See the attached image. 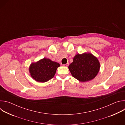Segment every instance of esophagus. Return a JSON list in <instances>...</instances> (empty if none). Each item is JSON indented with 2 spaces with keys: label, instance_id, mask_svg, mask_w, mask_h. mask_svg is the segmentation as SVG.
I'll use <instances>...</instances> for the list:
<instances>
[{
  "label": "esophagus",
  "instance_id": "34e87169",
  "mask_svg": "<svg viewBox=\"0 0 125 125\" xmlns=\"http://www.w3.org/2000/svg\"><path fill=\"white\" fill-rule=\"evenodd\" d=\"M64 66H65V67H68V66H69V63H66V64H64V65H63Z\"/></svg>",
  "mask_w": 125,
  "mask_h": 125
}]
</instances>
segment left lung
Returning a JSON list of instances; mask_svg holds the SVG:
<instances>
[{
  "instance_id": "obj_1",
  "label": "left lung",
  "mask_w": 125,
  "mask_h": 125,
  "mask_svg": "<svg viewBox=\"0 0 125 125\" xmlns=\"http://www.w3.org/2000/svg\"><path fill=\"white\" fill-rule=\"evenodd\" d=\"M100 67L98 59L92 53L85 52L76 55L68 68L74 78L81 82H85L96 76Z\"/></svg>"
}]
</instances>
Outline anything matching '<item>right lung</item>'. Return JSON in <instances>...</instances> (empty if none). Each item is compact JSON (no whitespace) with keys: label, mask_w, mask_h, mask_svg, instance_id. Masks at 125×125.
<instances>
[{"label":"right lung","mask_w":125,"mask_h":125,"mask_svg":"<svg viewBox=\"0 0 125 125\" xmlns=\"http://www.w3.org/2000/svg\"><path fill=\"white\" fill-rule=\"evenodd\" d=\"M60 66L57 62L44 58L37 62L31 63L29 70L33 79L38 82L45 83L53 78Z\"/></svg>","instance_id":"1"}]
</instances>
